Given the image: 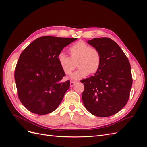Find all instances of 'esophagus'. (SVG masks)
<instances>
[{
    "label": "esophagus",
    "mask_w": 147,
    "mask_h": 147,
    "mask_svg": "<svg viewBox=\"0 0 147 147\" xmlns=\"http://www.w3.org/2000/svg\"><path fill=\"white\" fill-rule=\"evenodd\" d=\"M75 83H76V82H74V81H71V82H70V86H71V87H73V86L74 85Z\"/></svg>",
    "instance_id": "1"
}]
</instances>
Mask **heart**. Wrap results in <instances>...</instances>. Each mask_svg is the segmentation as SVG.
Returning <instances> with one entry per match:
<instances>
[{
    "label": "heart",
    "instance_id": "b5f03b06",
    "mask_svg": "<svg viewBox=\"0 0 147 147\" xmlns=\"http://www.w3.org/2000/svg\"><path fill=\"white\" fill-rule=\"evenodd\" d=\"M71 57H68L64 51H61L57 55L58 63L66 74H70L76 67V63L79 67L78 70L71 74V78L79 80L86 77L89 73H96L101 67V55L98 49L90 47L83 40L73 44L69 48Z\"/></svg>",
    "mask_w": 147,
    "mask_h": 147
}]
</instances>
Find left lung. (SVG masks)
<instances>
[{
	"instance_id": "obj_1",
	"label": "left lung",
	"mask_w": 147,
	"mask_h": 147,
	"mask_svg": "<svg viewBox=\"0 0 147 147\" xmlns=\"http://www.w3.org/2000/svg\"><path fill=\"white\" fill-rule=\"evenodd\" d=\"M88 43L99 51L101 64L94 76L81 80L84 86L82 101L91 114L109 117L120 111L128 101L132 86L130 64L120 46L111 38H95Z\"/></svg>"
}]
</instances>
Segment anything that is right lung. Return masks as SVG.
<instances>
[{"instance_id":"add662e5","label":"right lung","mask_w":147,"mask_h":147,"mask_svg":"<svg viewBox=\"0 0 147 147\" xmlns=\"http://www.w3.org/2000/svg\"><path fill=\"white\" fill-rule=\"evenodd\" d=\"M76 39L43 36L31 43L21 53L15 69V81L20 101L30 112L49 114L61 102L70 82H60L65 74L57 55Z\"/></svg>"}]
</instances>
